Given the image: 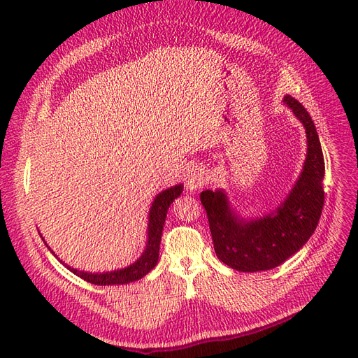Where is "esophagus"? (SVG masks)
I'll list each match as a JSON object with an SVG mask.
<instances>
[{
  "label": "esophagus",
  "mask_w": 358,
  "mask_h": 358,
  "mask_svg": "<svg viewBox=\"0 0 358 358\" xmlns=\"http://www.w3.org/2000/svg\"><path fill=\"white\" fill-rule=\"evenodd\" d=\"M206 179H208V175H206L204 169H200V167H196L192 169L188 175H187V189L189 192H196L199 191L200 188H203Z\"/></svg>",
  "instance_id": "1"
}]
</instances>
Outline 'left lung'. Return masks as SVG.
Instances as JSON below:
<instances>
[{
  "label": "left lung",
  "instance_id": "obj_1",
  "mask_svg": "<svg viewBox=\"0 0 358 358\" xmlns=\"http://www.w3.org/2000/svg\"><path fill=\"white\" fill-rule=\"evenodd\" d=\"M282 103L305 128L308 145L300 175L284 201L262 216H243L224 188L200 194L216 257L239 272H266L282 264L309 241L322 212L324 157L315 124L291 95Z\"/></svg>",
  "mask_w": 358,
  "mask_h": 358
}]
</instances>
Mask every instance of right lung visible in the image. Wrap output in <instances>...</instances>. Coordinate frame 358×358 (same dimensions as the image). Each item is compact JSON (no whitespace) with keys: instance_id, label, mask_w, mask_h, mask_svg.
<instances>
[{"instance_id":"1","label":"right lung","mask_w":358,"mask_h":358,"mask_svg":"<svg viewBox=\"0 0 358 358\" xmlns=\"http://www.w3.org/2000/svg\"><path fill=\"white\" fill-rule=\"evenodd\" d=\"M182 189H183V183H178V185H173L157 194L148 213L146 246L143 249V252L140 254V257L136 259V262L122 268H115V270H110V272L109 270H107V272H86V270L74 268L66 262H62V259L53 252L50 246L46 243L45 237L41 234L40 236L49 251L53 254V257H55L59 263L66 266L76 276L85 279L86 282L94 284V285H125L129 282H136V280L146 276L158 263L159 243H161L162 229H164V222L167 218V210L170 208V204L175 201V199L180 196Z\"/></svg>"}]
</instances>
